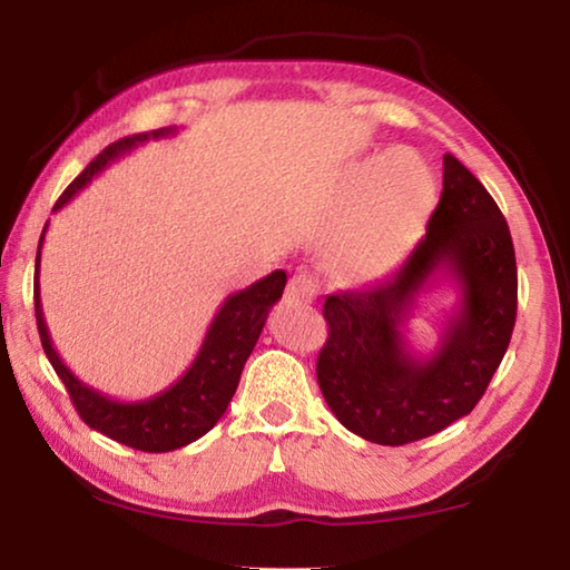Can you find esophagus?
<instances>
[{"label": "esophagus", "mask_w": 570, "mask_h": 570, "mask_svg": "<svg viewBox=\"0 0 570 570\" xmlns=\"http://www.w3.org/2000/svg\"><path fill=\"white\" fill-rule=\"evenodd\" d=\"M286 296L292 298V302H312L316 296V282L312 274L306 272H298L292 276V282L286 286Z\"/></svg>", "instance_id": "obj_1"}]
</instances>
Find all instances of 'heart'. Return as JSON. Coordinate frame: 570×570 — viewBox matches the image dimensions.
<instances>
[{
	"label": "heart",
	"instance_id": "obj_1",
	"mask_svg": "<svg viewBox=\"0 0 570 570\" xmlns=\"http://www.w3.org/2000/svg\"><path fill=\"white\" fill-rule=\"evenodd\" d=\"M435 204L430 170L404 150L356 168L342 190V220H354L336 268L352 278H374L397 262Z\"/></svg>",
	"mask_w": 570,
	"mask_h": 570
}]
</instances>
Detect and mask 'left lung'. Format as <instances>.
<instances>
[{
  "label": "left lung",
  "instance_id": "8db88e82",
  "mask_svg": "<svg viewBox=\"0 0 570 570\" xmlns=\"http://www.w3.org/2000/svg\"><path fill=\"white\" fill-rule=\"evenodd\" d=\"M445 277L459 286L436 352L414 355L403 324L416 296ZM518 312L513 238L485 186L445 153L442 196L428 234L384 282L326 296L330 340L316 360L326 404L346 430L407 445L445 430L485 394Z\"/></svg>",
  "mask_w": 570,
  "mask_h": 570
}]
</instances>
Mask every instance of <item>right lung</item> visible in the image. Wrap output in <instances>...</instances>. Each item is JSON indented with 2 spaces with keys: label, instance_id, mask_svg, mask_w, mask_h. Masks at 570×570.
I'll list each match as a JSON object with an SVG mask.
<instances>
[{
  "label": "right lung",
  "instance_id": "obj_1",
  "mask_svg": "<svg viewBox=\"0 0 570 570\" xmlns=\"http://www.w3.org/2000/svg\"><path fill=\"white\" fill-rule=\"evenodd\" d=\"M176 132V128H160L130 135V138L112 142V146L105 148L100 156L95 158L70 186H67L60 200L55 204V210L70 204L77 193L88 186L98 173L108 168L112 160L122 158L125 153L142 146V142L173 138ZM45 230L40 236V248H37L35 264L37 330H40L47 360H50L57 377L62 380L67 392H70V400L77 414H80L92 430L102 432V435L120 442V445H128L142 452H170L204 438L206 432L224 417L228 402L234 397L240 372H244V364L250 352H254L258 334H262L266 324V316L284 294L286 272L276 268V272L268 276L258 278L256 284L230 294L226 302L220 304L218 314L208 326L206 340L200 344L196 360H193V364L178 382H173L168 390L153 394L148 400L120 402L90 387V384H85L82 380H77L70 372V366L60 360V354H57L52 346L40 298V254Z\"/></svg>",
  "mask_w": 570,
  "mask_h": 570
}]
</instances>
